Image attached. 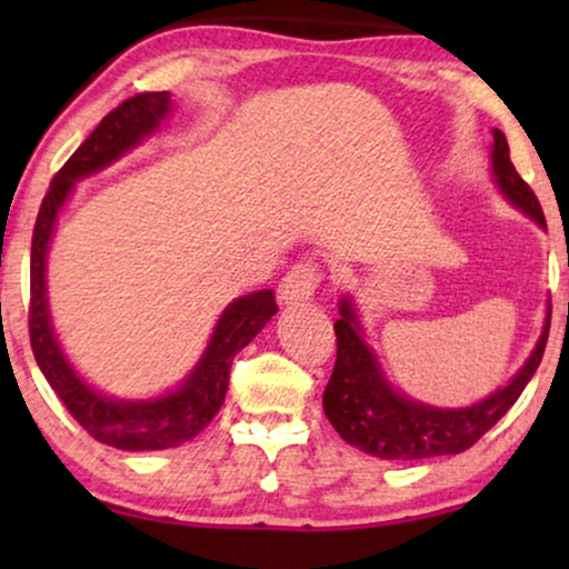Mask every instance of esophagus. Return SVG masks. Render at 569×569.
Here are the masks:
<instances>
[{"label":"esophagus","mask_w":569,"mask_h":569,"mask_svg":"<svg viewBox=\"0 0 569 569\" xmlns=\"http://www.w3.org/2000/svg\"><path fill=\"white\" fill-rule=\"evenodd\" d=\"M321 267L316 261H300L287 271L282 284H279V298L284 302H300L313 298V292L321 284Z\"/></svg>","instance_id":"1"}]
</instances>
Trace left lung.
<instances>
[{"mask_svg":"<svg viewBox=\"0 0 569 569\" xmlns=\"http://www.w3.org/2000/svg\"><path fill=\"white\" fill-rule=\"evenodd\" d=\"M492 170L497 183L512 204L533 217L541 228H547L543 209L523 178L510 162L508 139L495 129ZM341 318L333 323L337 331V362L329 386L323 391V411L329 422L349 446L365 453L386 458V461H417V458L453 456L471 448L481 435L492 430L508 409L523 393L528 380L541 365L543 349L549 339L551 308L547 326H543L539 345L518 376L508 386L495 391L489 399L473 403L469 409H435L425 407L396 393L380 376L378 362L360 337V321L349 300L339 302Z\"/></svg>","mask_w":569,"mask_h":569,"instance_id":"obj_1","label":"left lung"}]
</instances>
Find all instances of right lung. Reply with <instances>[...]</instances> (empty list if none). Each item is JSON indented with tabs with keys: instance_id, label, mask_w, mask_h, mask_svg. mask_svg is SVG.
Returning <instances> with one entry per match:
<instances>
[{
	"instance_id": "right-lung-1",
	"label": "right lung",
	"mask_w": 569,
	"mask_h": 569,
	"mask_svg": "<svg viewBox=\"0 0 569 569\" xmlns=\"http://www.w3.org/2000/svg\"><path fill=\"white\" fill-rule=\"evenodd\" d=\"M170 111L168 92H139L108 111L92 134L77 147L46 191L38 209L33 243H30V308L28 329L36 362L69 415L92 438L121 450H166L197 438L220 411L230 383V365L236 355L277 313L274 292L259 290L238 298L224 310L209 339L197 370L176 393L154 401H113L92 391L74 376L53 339L46 308V251L53 222L77 178L113 162L123 150L158 127Z\"/></svg>"
}]
</instances>
